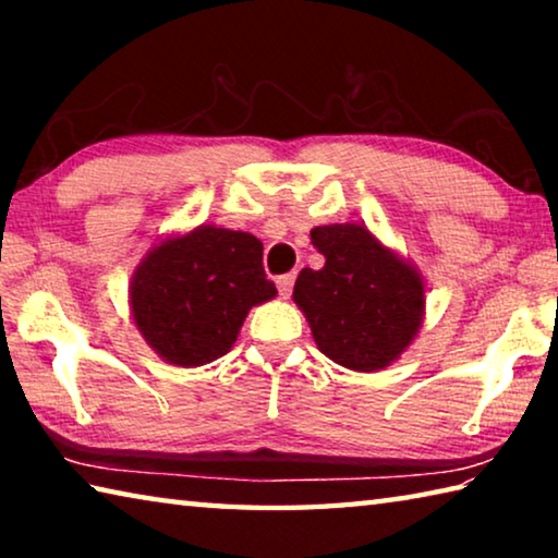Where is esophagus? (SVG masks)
<instances>
[{
  "label": "esophagus",
  "instance_id": "1",
  "mask_svg": "<svg viewBox=\"0 0 558 558\" xmlns=\"http://www.w3.org/2000/svg\"><path fill=\"white\" fill-rule=\"evenodd\" d=\"M292 286H295V272H286V276L278 278V290L282 298H290Z\"/></svg>",
  "mask_w": 558,
  "mask_h": 558
}]
</instances>
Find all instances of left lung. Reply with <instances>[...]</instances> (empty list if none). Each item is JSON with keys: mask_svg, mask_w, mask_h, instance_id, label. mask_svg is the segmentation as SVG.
Here are the masks:
<instances>
[{"mask_svg": "<svg viewBox=\"0 0 558 558\" xmlns=\"http://www.w3.org/2000/svg\"><path fill=\"white\" fill-rule=\"evenodd\" d=\"M310 235L325 266L302 268L292 298L319 352L354 372L384 369L421 327V276L359 223L317 226Z\"/></svg>", "mask_w": 558, "mask_h": 558, "instance_id": "obj_1", "label": "left lung"}]
</instances>
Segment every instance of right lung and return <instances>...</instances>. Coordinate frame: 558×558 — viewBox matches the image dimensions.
I'll return each instance as SVG.
<instances>
[{"label":"right lung","mask_w":558,"mask_h":558,"mask_svg":"<svg viewBox=\"0 0 558 558\" xmlns=\"http://www.w3.org/2000/svg\"><path fill=\"white\" fill-rule=\"evenodd\" d=\"M276 295L256 235L216 226L155 245L130 288L137 329L177 366H202L223 356L248 310Z\"/></svg>","instance_id":"right-lung-1"}]
</instances>
